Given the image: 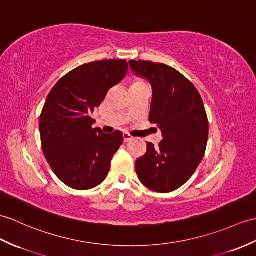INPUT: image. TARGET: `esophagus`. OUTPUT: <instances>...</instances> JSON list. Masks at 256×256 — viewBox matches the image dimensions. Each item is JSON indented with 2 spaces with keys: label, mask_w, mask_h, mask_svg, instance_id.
<instances>
[{
  "label": "esophagus",
  "mask_w": 256,
  "mask_h": 256,
  "mask_svg": "<svg viewBox=\"0 0 256 256\" xmlns=\"http://www.w3.org/2000/svg\"><path fill=\"white\" fill-rule=\"evenodd\" d=\"M123 140H124V142H128L133 140V136L130 135L128 133H123Z\"/></svg>",
  "instance_id": "obj_1"
}]
</instances>
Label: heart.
Listing matches in <instances>:
<instances>
[{
	"label": "heart",
	"instance_id": "b5f03b06",
	"mask_svg": "<svg viewBox=\"0 0 256 256\" xmlns=\"http://www.w3.org/2000/svg\"><path fill=\"white\" fill-rule=\"evenodd\" d=\"M136 84H144V82H140V80H136V82H133L132 85H136Z\"/></svg>",
	"mask_w": 256,
	"mask_h": 256
}]
</instances>
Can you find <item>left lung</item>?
Returning a JSON list of instances; mask_svg holds the SVG:
<instances>
[{
  "label": "left lung",
  "instance_id": "obj_1",
  "mask_svg": "<svg viewBox=\"0 0 256 256\" xmlns=\"http://www.w3.org/2000/svg\"><path fill=\"white\" fill-rule=\"evenodd\" d=\"M133 72L152 88L150 122L162 130L158 147L136 160L138 179L152 191L168 193L181 188L198 169L208 140V118L198 89L174 68L130 60Z\"/></svg>",
  "mask_w": 256,
  "mask_h": 256
}]
</instances>
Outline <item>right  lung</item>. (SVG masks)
<instances>
[{"mask_svg":"<svg viewBox=\"0 0 256 256\" xmlns=\"http://www.w3.org/2000/svg\"><path fill=\"white\" fill-rule=\"evenodd\" d=\"M128 70L126 60L80 65L64 75L48 96L39 121L41 145L51 169L68 186L89 190L108 176L123 135L92 128L90 116Z\"/></svg>","mask_w":256,"mask_h":256,"instance_id":"right-lung-1","label":"right lung"}]
</instances>
